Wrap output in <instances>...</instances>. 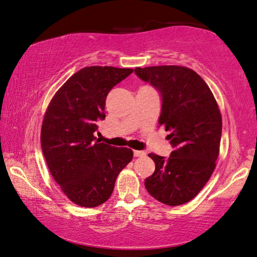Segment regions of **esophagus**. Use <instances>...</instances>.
<instances>
[{
    "label": "esophagus",
    "mask_w": 257,
    "mask_h": 257,
    "mask_svg": "<svg viewBox=\"0 0 257 257\" xmlns=\"http://www.w3.org/2000/svg\"><path fill=\"white\" fill-rule=\"evenodd\" d=\"M133 154L136 157H145L146 156V152H144V151H134Z\"/></svg>",
    "instance_id": "esophagus-1"
}]
</instances>
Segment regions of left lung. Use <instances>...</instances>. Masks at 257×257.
<instances>
[{
    "instance_id": "left-lung-1",
    "label": "left lung",
    "mask_w": 257,
    "mask_h": 257,
    "mask_svg": "<svg viewBox=\"0 0 257 257\" xmlns=\"http://www.w3.org/2000/svg\"><path fill=\"white\" fill-rule=\"evenodd\" d=\"M134 72L161 94L159 124L165 126L173 148L168 159L149 154L155 171L145 187L160 202L180 206L199 194L215 170L222 136L218 105L203 79L185 66H148Z\"/></svg>"
}]
</instances>
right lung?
Masks as SVG:
<instances>
[{
  "label": "right lung",
  "mask_w": 257,
  "mask_h": 257,
  "mask_svg": "<svg viewBox=\"0 0 257 257\" xmlns=\"http://www.w3.org/2000/svg\"><path fill=\"white\" fill-rule=\"evenodd\" d=\"M133 72L113 66L79 70L57 90L47 108L41 147L55 181L78 206L104 203L119 172L133 159L130 148L96 140L97 121L105 118V98Z\"/></svg>",
  "instance_id": "right-lung-1"
}]
</instances>
